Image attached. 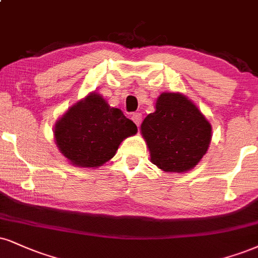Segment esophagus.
I'll list each match as a JSON object with an SVG mask.
<instances>
[{
    "label": "esophagus",
    "instance_id": "34e87169",
    "mask_svg": "<svg viewBox=\"0 0 258 258\" xmlns=\"http://www.w3.org/2000/svg\"><path fill=\"white\" fill-rule=\"evenodd\" d=\"M132 120H133V122H135L136 125L139 127V125H141V122H142V114L141 113H135L132 115Z\"/></svg>",
    "mask_w": 258,
    "mask_h": 258
}]
</instances>
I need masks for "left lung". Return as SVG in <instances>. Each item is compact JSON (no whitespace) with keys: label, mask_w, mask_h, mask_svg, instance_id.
Wrapping results in <instances>:
<instances>
[{"label":"left lung","mask_w":258,"mask_h":258,"mask_svg":"<svg viewBox=\"0 0 258 258\" xmlns=\"http://www.w3.org/2000/svg\"><path fill=\"white\" fill-rule=\"evenodd\" d=\"M141 133L155 166L166 173H185L207 154L212 125L185 95L162 92L154 113L143 120Z\"/></svg>","instance_id":"8db88e82"}]
</instances>
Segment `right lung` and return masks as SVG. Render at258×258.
<instances>
[{"label": "right lung", "mask_w": 258, "mask_h": 258, "mask_svg": "<svg viewBox=\"0 0 258 258\" xmlns=\"http://www.w3.org/2000/svg\"><path fill=\"white\" fill-rule=\"evenodd\" d=\"M136 133L135 122L95 91L68 108L54 127L60 153L71 164L85 168L108 162L121 142Z\"/></svg>", "instance_id": "1"}]
</instances>
